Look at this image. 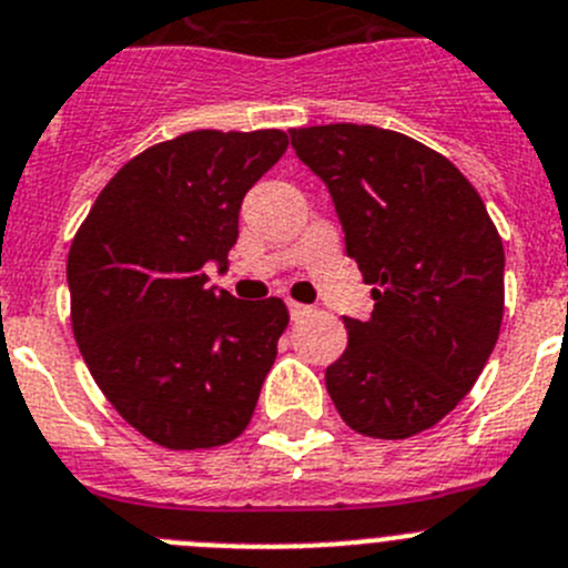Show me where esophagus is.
<instances>
[{"mask_svg": "<svg viewBox=\"0 0 568 568\" xmlns=\"http://www.w3.org/2000/svg\"><path fill=\"white\" fill-rule=\"evenodd\" d=\"M288 314L291 320H302V316L311 314V308L308 305H300V302H288Z\"/></svg>", "mask_w": 568, "mask_h": 568, "instance_id": "34e87169", "label": "esophagus"}]
</instances>
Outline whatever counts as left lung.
I'll use <instances>...</instances> for the list:
<instances>
[{
  "mask_svg": "<svg viewBox=\"0 0 568 568\" xmlns=\"http://www.w3.org/2000/svg\"><path fill=\"white\" fill-rule=\"evenodd\" d=\"M325 182L347 254L373 285L367 322L325 373L358 434L404 439L443 420L490 358L505 314V248L474 184L397 131L333 123L291 131Z\"/></svg>",
  "mask_w": 568,
  "mask_h": 568,
  "instance_id": "obj_1",
  "label": "left lung"
}]
</instances>
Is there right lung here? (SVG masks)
Returning <instances> with one entry per match:
<instances>
[{
	"label": "right lung",
	"instance_id": "right-lung-1",
	"mask_svg": "<svg viewBox=\"0 0 568 568\" xmlns=\"http://www.w3.org/2000/svg\"><path fill=\"white\" fill-rule=\"evenodd\" d=\"M288 134L190 131L123 164L89 210L67 260L72 331L109 404L176 452L235 439L252 420L285 302L206 285L226 272L243 195Z\"/></svg>",
	"mask_w": 568,
	"mask_h": 568
}]
</instances>
